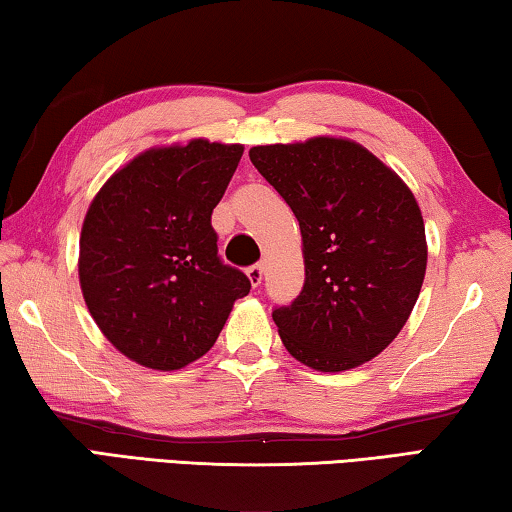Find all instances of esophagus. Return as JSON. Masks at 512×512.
Instances as JSON below:
<instances>
[{"label": "esophagus", "mask_w": 512, "mask_h": 512, "mask_svg": "<svg viewBox=\"0 0 512 512\" xmlns=\"http://www.w3.org/2000/svg\"><path fill=\"white\" fill-rule=\"evenodd\" d=\"M263 274H265V265H263V263H256V265H249V267H247V276H249L251 286H254V288L261 286Z\"/></svg>", "instance_id": "34e87169"}]
</instances>
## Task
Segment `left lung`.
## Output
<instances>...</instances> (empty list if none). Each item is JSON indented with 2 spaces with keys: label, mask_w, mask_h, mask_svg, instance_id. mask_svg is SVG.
<instances>
[{
  "label": "left lung",
  "mask_w": 512,
  "mask_h": 512,
  "mask_svg": "<svg viewBox=\"0 0 512 512\" xmlns=\"http://www.w3.org/2000/svg\"><path fill=\"white\" fill-rule=\"evenodd\" d=\"M304 240V288L272 311L283 345L320 372L363 365L404 329L426 272L413 192L365 147L340 138L251 147Z\"/></svg>",
  "instance_id": "8db88e82"
}]
</instances>
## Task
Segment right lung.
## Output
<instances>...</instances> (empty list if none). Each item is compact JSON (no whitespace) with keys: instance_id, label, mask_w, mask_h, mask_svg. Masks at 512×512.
Listing matches in <instances>:
<instances>
[{"instance_id":"add662e5","label":"right lung","mask_w":512,"mask_h":512,"mask_svg":"<svg viewBox=\"0 0 512 512\" xmlns=\"http://www.w3.org/2000/svg\"><path fill=\"white\" fill-rule=\"evenodd\" d=\"M240 145L190 140L149 149L115 172L83 220L79 281L99 329L152 370H181L215 345L245 272L217 254L213 208Z\"/></svg>"}]
</instances>
